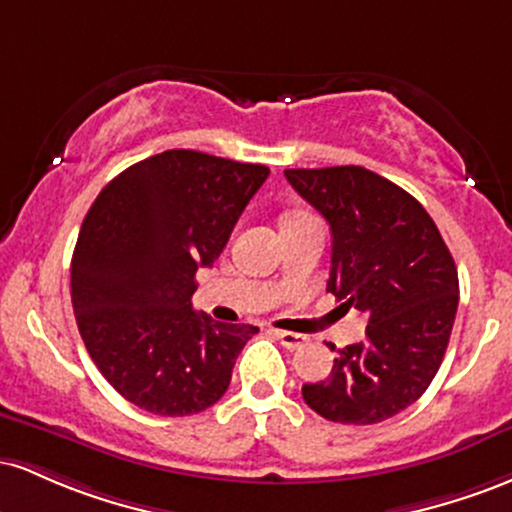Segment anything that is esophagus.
Here are the masks:
<instances>
[{"mask_svg":"<svg viewBox=\"0 0 512 512\" xmlns=\"http://www.w3.org/2000/svg\"><path fill=\"white\" fill-rule=\"evenodd\" d=\"M274 334H276V339H279V342L284 344L286 349H291V351L301 349V346L308 344V337H305V334H296V332H284V330H276Z\"/></svg>","mask_w":512,"mask_h":512,"instance_id":"1","label":"esophagus"}]
</instances>
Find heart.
Instances as JSON below:
<instances>
[{
  "mask_svg": "<svg viewBox=\"0 0 512 512\" xmlns=\"http://www.w3.org/2000/svg\"><path fill=\"white\" fill-rule=\"evenodd\" d=\"M293 219H296V216H293Z\"/></svg>",
  "mask_w": 512,
  "mask_h": 512,
  "instance_id": "b5f03b06",
  "label": "heart"
}]
</instances>
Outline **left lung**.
<instances>
[{
	"label": "left lung",
	"instance_id": "obj_1",
	"mask_svg": "<svg viewBox=\"0 0 512 512\" xmlns=\"http://www.w3.org/2000/svg\"><path fill=\"white\" fill-rule=\"evenodd\" d=\"M284 175L330 223L327 291L368 317L366 339L339 349L330 378L303 385V399L337 424H380L424 395L443 363L460 301L455 260L428 211L373 170Z\"/></svg>",
	"mask_w": 512,
	"mask_h": 512
}]
</instances>
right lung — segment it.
<instances>
[{
	"mask_svg": "<svg viewBox=\"0 0 512 512\" xmlns=\"http://www.w3.org/2000/svg\"><path fill=\"white\" fill-rule=\"evenodd\" d=\"M267 175L170 149L122 170L88 209L72 255L76 325L103 378L139 409L187 416L216 404L260 332L195 313L192 293Z\"/></svg>",
	"mask_w": 512,
	"mask_h": 512,
	"instance_id": "1",
	"label": "right lung"
}]
</instances>
